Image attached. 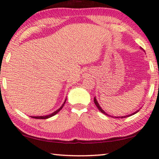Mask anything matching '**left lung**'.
I'll return each mask as SVG.
<instances>
[{
  "mask_svg": "<svg viewBox=\"0 0 159 159\" xmlns=\"http://www.w3.org/2000/svg\"><path fill=\"white\" fill-rule=\"evenodd\" d=\"M93 101H94V103H95V104H96V106L97 107V108H98V109H99V110L101 111L102 113H103V114H104L105 115H108V116H109L108 114H107L106 112H105V111L103 110V109H102V107H100V105L99 104V103H98V102H97V99H96V97H94V99H93ZM139 111V110H138V111H135V112L134 113H133V114H131V115H126V116H123V117H115V118H125V117H129V116H131V115H135V114H136L138 112V111ZM111 117H112V116H111Z\"/></svg>",
  "mask_w": 159,
  "mask_h": 159,
  "instance_id": "8db88e82",
  "label": "left lung"
}]
</instances>
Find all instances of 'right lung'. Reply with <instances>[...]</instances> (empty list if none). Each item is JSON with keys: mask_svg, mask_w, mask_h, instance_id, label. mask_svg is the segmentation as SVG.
<instances>
[{"mask_svg": "<svg viewBox=\"0 0 159 159\" xmlns=\"http://www.w3.org/2000/svg\"><path fill=\"white\" fill-rule=\"evenodd\" d=\"M66 100H65V102H64L63 104H62V106L60 107L59 109H57L56 111H55L54 112L52 113V114H50V115H46V116H36V117H34H34H33V116H31V117L35 118V119H41V120H43V119H48V118H50V117H52V116H54V115H56V114L58 112V111H60V110H61V109L62 108V107H63V106H64V104H65V103H66Z\"/></svg>", "mask_w": 159, "mask_h": 159, "instance_id": "1", "label": "right lung"}]
</instances>
